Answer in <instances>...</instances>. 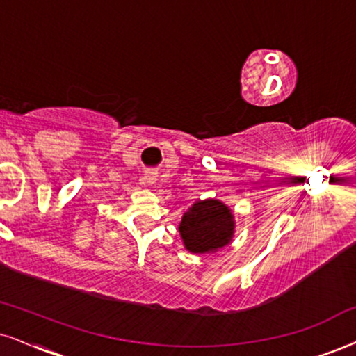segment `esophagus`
Returning <instances> with one entry per match:
<instances>
[{
    "instance_id": "1",
    "label": "esophagus",
    "mask_w": 356,
    "mask_h": 356,
    "mask_svg": "<svg viewBox=\"0 0 356 356\" xmlns=\"http://www.w3.org/2000/svg\"><path fill=\"white\" fill-rule=\"evenodd\" d=\"M156 173H147L145 175V181L148 183V185H153V183H156Z\"/></svg>"
}]
</instances>
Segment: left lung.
<instances>
[{
    "mask_svg": "<svg viewBox=\"0 0 356 356\" xmlns=\"http://www.w3.org/2000/svg\"><path fill=\"white\" fill-rule=\"evenodd\" d=\"M178 231L186 251L214 254L232 243L236 232L234 214L222 201L198 200L183 213Z\"/></svg>",
    "mask_w": 356,
    "mask_h": 356,
    "instance_id": "left-lung-1",
    "label": "left lung"
}]
</instances>
